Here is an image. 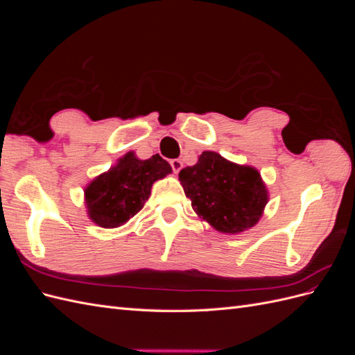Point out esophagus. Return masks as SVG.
Masks as SVG:
<instances>
[{
    "label": "esophagus",
    "instance_id": "34e87169",
    "mask_svg": "<svg viewBox=\"0 0 355 355\" xmlns=\"http://www.w3.org/2000/svg\"><path fill=\"white\" fill-rule=\"evenodd\" d=\"M170 166H171V168H173L175 173H179L180 168L184 167V164H182V161L178 159V158H176V159H171V161H170Z\"/></svg>",
    "mask_w": 355,
    "mask_h": 355
}]
</instances>
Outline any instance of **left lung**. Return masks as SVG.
<instances>
[{"label": "left lung", "instance_id": "obj_1", "mask_svg": "<svg viewBox=\"0 0 355 355\" xmlns=\"http://www.w3.org/2000/svg\"><path fill=\"white\" fill-rule=\"evenodd\" d=\"M180 185L201 220L222 234L253 228L270 200L259 170L204 151L194 166L179 171Z\"/></svg>", "mask_w": 355, "mask_h": 355}]
</instances>
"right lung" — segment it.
Instances as JSON below:
<instances>
[{
    "label": "right lung",
    "mask_w": 355,
    "mask_h": 355,
    "mask_svg": "<svg viewBox=\"0 0 355 355\" xmlns=\"http://www.w3.org/2000/svg\"><path fill=\"white\" fill-rule=\"evenodd\" d=\"M170 173V164L158 154L148 159L137 158L133 151L124 154L84 188L87 216L101 228L121 227L142 210L154 182Z\"/></svg>",
    "instance_id": "right-lung-1"
}]
</instances>
